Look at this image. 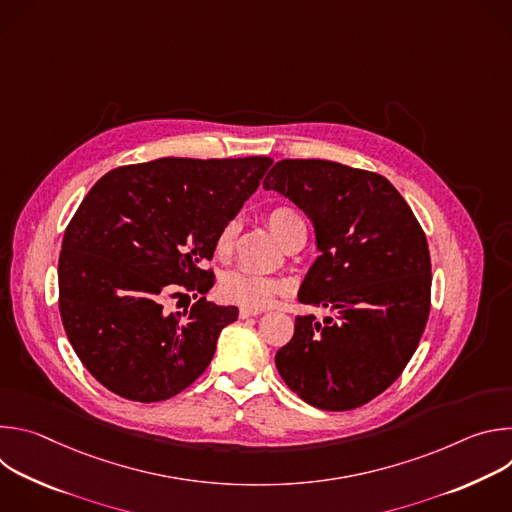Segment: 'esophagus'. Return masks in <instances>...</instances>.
<instances>
[{
  "label": "esophagus",
  "mask_w": 512,
  "mask_h": 512,
  "mask_svg": "<svg viewBox=\"0 0 512 512\" xmlns=\"http://www.w3.org/2000/svg\"><path fill=\"white\" fill-rule=\"evenodd\" d=\"M259 314H261V310H257V308H241L239 310L241 318H251V316H259Z\"/></svg>",
  "instance_id": "obj_1"
}]
</instances>
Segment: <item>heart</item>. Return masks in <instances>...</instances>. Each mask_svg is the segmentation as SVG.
<instances>
[{
  "instance_id": "obj_1",
  "label": "heart",
  "mask_w": 512,
  "mask_h": 512,
  "mask_svg": "<svg viewBox=\"0 0 512 512\" xmlns=\"http://www.w3.org/2000/svg\"><path fill=\"white\" fill-rule=\"evenodd\" d=\"M267 223L275 237L283 243V247H289L294 243L298 235L306 231L302 216L289 206H275L267 212ZM239 223L227 221L223 229L216 235L214 249L218 255H227L237 239ZM281 291V283L271 277H263L251 271H231L221 281V294L225 300L237 302L247 308H263L273 302V298Z\"/></svg>"
}]
</instances>
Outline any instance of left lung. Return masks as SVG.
I'll return each mask as SVG.
<instances>
[{
	"mask_svg": "<svg viewBox=\"0 0 512 512\" xmlns=\"http://www.w3.org/2000/svg\"><path fill=\"white\" fill-rule=\"evenodd\" d=\"M312 221L320 257L298 300L330 310L298 316L275 367L306 403L348 411L389 389L411 360L431 308L427 239L381 174L328 160H281L263 180Z\"/></svg>",
	"mask_w": 512,
	"mask_h": 512,
	"instance_id": "obj_1",
	"label": "left lung"
}]
</instances>
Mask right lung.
Returning a JSON list of instances; mask_svg holds the SVG:
<instances>
[{"label": "right lung", "mask_w": 512, "mask_h": 512, "mask_svg": "<svg viewBox=\"0 0 512 512\" xmlns=\"http://www.w3.org/2000/svg\"><path fill=\"white\" fill-rule=\"evenodd\" d=\"M271 164L160 158L115 168L89 190L64 231L58 308L85 369L111 393L166 401L206 371L239 310L200 298L168 314L164 304L212 287L204 263L216 235Z\"/></svg>", "instance_id": "1"}]
</instances>
